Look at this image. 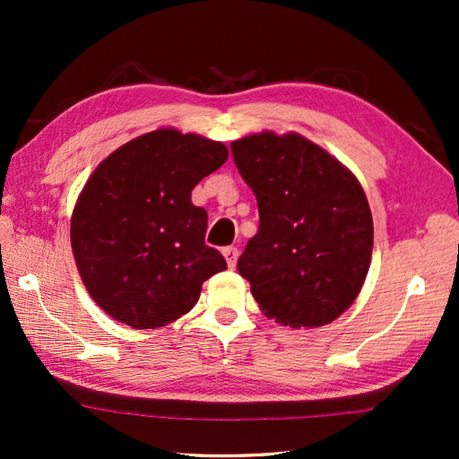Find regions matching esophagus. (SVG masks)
<instances>
[{
    "instance_id": "obj_1",
    "label": "esophagus",
    "mask_w": 459,
    "mask_h": 459,
    "mask_svg": "<svg viewBox=\"0 0 459 459\" xmlns=\"http://www.w3.org/2000/svg\"><path fill=\"white\" fill-rule=\"evenodd\" d=\"M222 256H224V260H227L229 268H235L237 266V260H238V248H235V247L222 248Z\"/></svg>"
}]
</instances>
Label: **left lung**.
Listing matches in <instances>:
<instances>
[{
  "label": "left lung",
  "instance_id": "obj_1",
  "mask_svg": "<svg viewBox=\"0 0 459 459\" xmlns=\"http://www.w3.org/2000/svg\"><path fill=\"white\" fill-rule=\"evenodd\" d=\"M230 152L260 214L238 274L278 324H331L353 304L370 264L373 217L363 187L298 134H255L232 142Z\"/></svg>",
  "mask_w": 459,
  "mask_h": 459
}]
</instances>
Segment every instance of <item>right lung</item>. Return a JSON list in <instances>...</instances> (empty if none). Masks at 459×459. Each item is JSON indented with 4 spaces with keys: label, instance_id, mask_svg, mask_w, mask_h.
<instances>
[{
    "label": "right lung",
    "instance_id": "right-lung-1",
    "mask_svg": "<svg viewBox=\"0 0 459 459\" xmlns=\"http://www.w3.org/2000/svg\"><path fill=\"white\" fill-rule=\"evenodd\" d=\"M227 158L221 142L158 130L94 169L76 201L71 245L86 290L110 317L134 329L168 325L227 268L204 245L207 211L191 203L195 185Z\"/></svg>",
    "mask_w": 459,
    "mask_h": 459
}]
</instances>
